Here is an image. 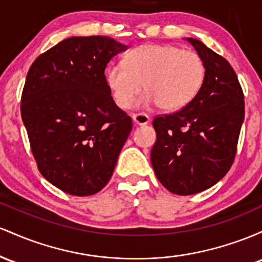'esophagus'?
I'll return each instance as SVG.
<instances>
[{"label": "esophagus", "mask_w": 262, "mask_h": 262, "mask_svg": "<svg viewBox=\"0 0 262 262\" xmlns=\"http://www.w3.org/2000/svg\"><path fill=\"white\" fill-rule=\"evenodd\" d=\"M132 120H134L135 125L137 126L147 125V123H149V121H151L149 116L146 115V114H134L132 115Z\"/></svg>", "instance_id": "1"}]
</instances>
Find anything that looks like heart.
I'll return each mask as SVG.
<instances>
[{
  "label": "heart",
  "instance_id": "heart-1",
  "mask_svg": "<svg viewBox=\"0 0 262 262\" xmlns=\"http://www.w3.org/2000/svg\"><path fill=\"white\" fill-rule=\"evenodd\" d=\"M204 74V63L196 52L173 44L148 43L126 53L123 63L108 64L104 78L119 107H130L143 84L146 92L136 106L157 104L164 111H174L195 98Z\"/></svg>",
  "mask_w": 262,
  "mask_h": 262
}]
</instances>
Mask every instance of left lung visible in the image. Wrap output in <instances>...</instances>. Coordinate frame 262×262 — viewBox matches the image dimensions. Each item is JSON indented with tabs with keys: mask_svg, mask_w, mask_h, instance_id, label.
Masks as SVG:
<instances>
[{
	"mask_svg": "<svg viewBox=\"0 0 262 262\" xmlns=\"http://www.w3.org/2000/svg\"><path fill=\"white\" fill-rule=\"evenodd\" d=\"M188 40L204 63L195 98L172 115L154 120L151 163L169 192L190 195L218 183L230 169L245 116L244 94L229 61L195 38Z\"/></svg>",
	"mask_w": 262,
	"mask_h": 262,
	"instance_id": "left-lung-1",
	"label": "left lung"
}]
</instances>
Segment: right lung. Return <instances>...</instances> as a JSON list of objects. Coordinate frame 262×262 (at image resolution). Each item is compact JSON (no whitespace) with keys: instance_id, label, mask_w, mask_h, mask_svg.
<instances>
[{"instance_id":"add662e5","label":"right lung","mask_w":262,"mask_h":262,"mask_svg":"<svg viewBox=\"0 0 262 262\" xmlns=\"http://www.w3.org/2000/svg\"><path fill=\"white\" fill-rule=\"evenodd\" d=\"M126 49L110 37H70L29 68L22 121L39 172L68 194L92 195L106 186L132 130L104 78L111 58Z\"/></svg>"}]
</instances>
